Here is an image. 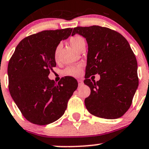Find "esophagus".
Here are the masks:
<instances>
[{
	"instance_id": "esophagus-1",
	"label": "esophagus",
	"mask_w": 149,
	"mask_h": 149,
	"mask_svg": "<svg viewBox=\"0 0 149 149\" xmlns=\"http://www.w3.org/2000/svg\"><path fill=\"white\" fill-rule=\"evenodd\" d=\"M78 81V84H79V87H81V86H82L83 84H84V82H83V81L81 80V79H79Z\"/></svg>"
}]
</instances>
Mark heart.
Listing matches in <instances>:
<instances>
[{
	"label": "heart",
	"instance_id": "b5f03b06",
	"mask_svg": "<svg viewBox=\"0 0 149 149\" xmlns=\"http://www.w3.org/2000/svg\"><path fill=\"white\" fill-rule=\"evenodd\" d=\"M70 44L73 47L77 50L79 51L81 47L85 46V40L84 38L80 36H74L70 38L69 40ZM60 49H61V44L57 45V47H55V51H54V59L55 61L58 60L59 52H60ZM83 65L80 64L78 65H74V66H70L64 70L63 73L65 75H69V76L72 77H78L81 74V68Z\"/></svg>",
	"mask_w": 149,
	"mask_h": 149
}]
</instances>
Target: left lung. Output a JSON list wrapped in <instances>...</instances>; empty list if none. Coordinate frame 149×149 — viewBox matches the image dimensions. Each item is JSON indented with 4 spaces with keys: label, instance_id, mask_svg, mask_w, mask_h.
I'll return each mask as SVG.
<instances>
[{
    "label": "left lung",
    "instance_id": "8db88e82",
    "mask_svg": "<svg viewBox=\"0 0 149 149\" xmlns=\"http://www.w3.org/2000/svg\"><path fill=\"white\" fill-rule=\"evenodd\" d=\"M84 37L88 45L84 83L91 94L84 100L89 113L107 119L121 117L129 109L139 86L137 61L126 38L114 30L93 25L77 27L72 36ZM100 79L92 82L91 75Z\"/></svg>",
    "mask_w": 149,
    "mask_h": 149
}]
</instances>
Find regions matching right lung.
<instances>
[{
  "label": "right lung",
  "instance_id": "1",
  "mask_svg": "<svg viewBox=\"0 0 149 149\" xmlns=\"http://www.w3.org/2000/svg\"><path fill=\"white\" fill-rule=\"evenodd\" d=\"M72 28L44 30L22 40L8 66L9 91L22 114L30 122L46 125L64 114L77 81L65 77L56 83L49 79L56 66L54 51Z\"/></svg>",
  "mask_w": 149,
  "mask_h": 149
}]
</instances>
